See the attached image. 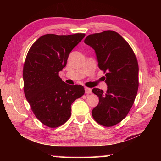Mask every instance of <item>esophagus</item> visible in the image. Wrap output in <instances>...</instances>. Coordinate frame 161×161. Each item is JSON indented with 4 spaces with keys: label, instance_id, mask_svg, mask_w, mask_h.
I'll use <instances>...</instances> for the list:
<instances>
[{
    "label": "esophagus",
    "instance_id": "34e87169",
    "mask_svg": "<svg viewBox=\"0 0 161 161\" xmlns=\"http://www.w3.org/2000/svg\"><path fill=\"white\" fill-rule=\"evenodd\" d=\"M84 90H85L86 94H91L92 93V89L90 88H88V87H85V88H84Z\"/></svg>",
    "mask_w": 161,
    "mask_h": 161
}]
</instances>
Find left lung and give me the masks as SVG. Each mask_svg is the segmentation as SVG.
<instances>
[{"mask_svg": "<svg viewBox=\"0 0 161 161\" xmlns=\"http://www.w3.org/2000/svg\"><path fill=\"white\" fill-rule=\"evenodd\" d=\"M84 43L94 49L99 69L107 72V92L92 89L99 99L92 116L103 126H114L127 116L137 94V59L129 43L113 31L89 35Z\"/></svg>", "mask_w": 161, "mask_h": 161, "instance_id": "obj_1", "label": "left lung"}]
</instances>
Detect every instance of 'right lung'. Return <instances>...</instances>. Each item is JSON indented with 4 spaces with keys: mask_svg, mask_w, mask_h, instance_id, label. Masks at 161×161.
Here are the masks:
<instances>
[{
    "mask_svg": "<svg viewBox=\"0 0 161 161\" xmlns=\"http://www.w3.org/2000/svg\"><path fill=\"white\" fill-rule=\"evenodd\" d=\"M85 34H47L31 46L23 67L24 92L35 116L50 128L64 124L71 105L84 94L81 85H69L59 77L69 54Z\"/></svg>",
    "mask_w": 161,
    "mask_h": 161,
    "instance_id": "obj_1",
    "label": "right lung"
}]
</instances>
